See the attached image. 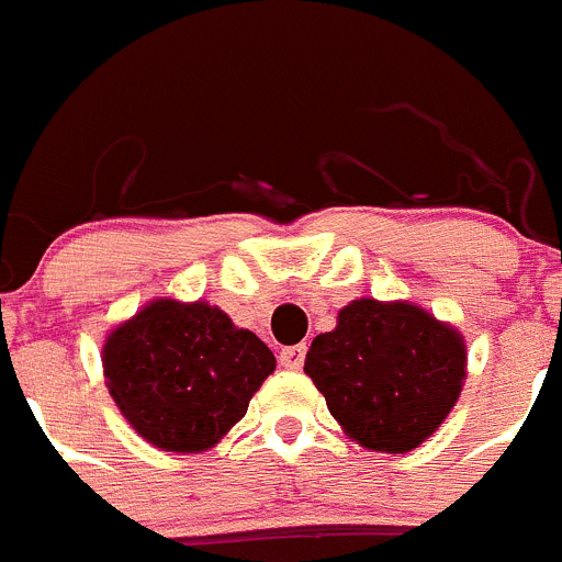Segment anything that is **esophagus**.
<instances>
[{
    "mask_svg": "<svg viewBox=\"0 0 562 562\" xmlns=\"http://www.w3.org/2000/svg\"><path fill=\"white\" fill-rule=\"evenodd\" d=\"M304 357H306V346H290V349H281L278 362H281L286 371H297L301 366H304Z\"/></svg>",
    "mask_w": 562,
    "mask_h": 562,
    "instance_id": "1",
    "label": "esophagus"
}]
</instances>
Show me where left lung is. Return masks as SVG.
I'll use <instances>...</instances> for the list:
<instances>
[{
	"label": "left lung",
	"mask_w": 562,
	"mask_h": 562,
	"mask_svg": "<svg viewBox=\"0 0 562 562\" xmlns=\"http://www.w3.org/2000/svg\"><path fill=\"white\" fill-rule=\"evenodd\" d=\"M304 371L351 441L408 453L459 402L467 342L419 304L357 297L337 312L335 329L312 340Z\"/></svg>",
	"instance_id": "8db88e82"
}]
</instances>
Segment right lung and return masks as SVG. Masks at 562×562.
Listing matches in <instances>:
<instances>
[{"label":"right lung","instance_id":"obj_1","mask_svg":"<svg viewBox=\"0 0 562 562\" xmlns=\"http://www.w3.org/2000/svg\"><path fill=\"white\" fill-rule=\"evenodd\" d=\"M109 396L148 445L168 453L216 448L276 371V355L207 301L154 297L109 329Z\"/></svg>","mask_w":562,"mask_h":562}]
</instances>
